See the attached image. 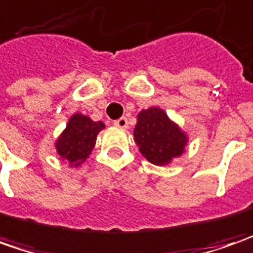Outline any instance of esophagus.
<instances>
[{
	"instance_id": "obj_1",
	"label": "esophagus",
	"mask_w": 253,
	"mask_h": 253,
	"mask_svg": "<svg viewBox=\"0 0 253 253\" xmlns=\"http://www.w3.org/2000/svg\"><path fill=\"white\" fill-rule=\"evenodd\" d=\"M115 126L119 127V128H127V126H128V122H127L126 117H120V119L115 120Z\"/></svg>"
}]
</instances>
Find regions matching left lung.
<instances>
[{"label": "left lung", "mask_w": 253, "mask_h": 253, "mask_svg": "<svg viewBox=\"0 0 253 253\" xmlns=\"http://www.w3.org/2000/svg\"><path fill=\"white\" fill-rule=\"evenodd\" d=\"M134 140L140 153L156 166L169 164L174 157L181 156L188 141L187 134L159 107L138 113Z\"/></svg>", "instance_id": "obj_1"}]
</instances>
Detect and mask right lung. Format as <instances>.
Returning <instances> with one entry per match:
<instances>
[{"label":"right lung","mask_w":253,"mask_h":253,"mask_svg":"<svg viewBox=\"0 0 253 253\" xmlns=\"http://www.w3.org/2000/svg\"><path fill=\"white\" fill-rule=\"evenodd\" d=\"M105 128L102 122H93L87 116L76 113L71 117L61 137L56 140V151L71 166H79L89 157L96 143L97 133Z\"/></svg>","instance_id":"obj_1"}]
</instances>
